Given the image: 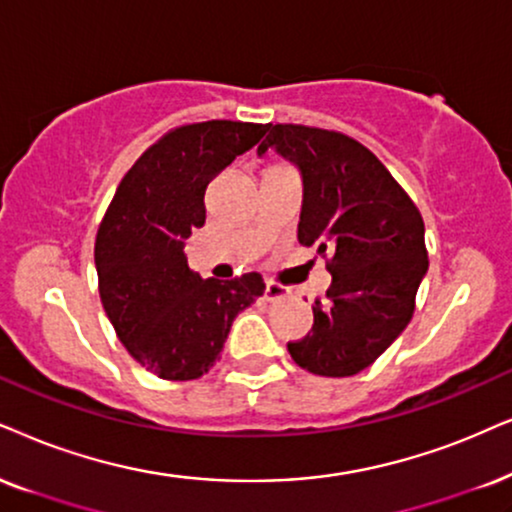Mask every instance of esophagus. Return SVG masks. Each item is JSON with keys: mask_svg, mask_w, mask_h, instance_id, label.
Segmentation results:
<instances>
[{"mask_svg": "<svg viewBox=\"0 0 512 512\" xmlns=\"http://www.w3.org/2000/svg\"><path fill=\"white\" fill-rule=\"evenodd\" d=\"M288 295H290V290L283 288V286H276V283H267V288H264V300H267V302L286 300Z\"/></svg>", "mask_w": 512, "mask_h": 512, "instance_id": "esophagus-1", "label": "esophagus"}]
</instances>
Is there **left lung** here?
<instances>
[{
    "label": "left lung",
    "instance_id": "8db88e82",
    "mask_svg": "<svg viewBox=\"0 0 512 512\" xmlns=\"http://www.w3.org/2000/svg\"><path fill=\"white\" fill-rule=\"evenodd\" d=\"M267 132L257 155L276 148L302 174L297 241L333 255L312 333L288 342V352L314 375H357L409 326L428 274L423 217L387 167L347 134L304 125Z\"/></svg>",
    "mask_w": 512,
    "mask_h": 512
}]
</instances>
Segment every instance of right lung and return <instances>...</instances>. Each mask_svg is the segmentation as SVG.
<instances>
[{
  "mask_svg": "<svg viewBox=\"0 0 512 512\" xmlns=\"http://www.w3.org/2000/svg\"><path fill=\"white\" fill-rule=\"evenodd\" d=\"M267 134L208 120L167 132L122 177L94 245L106 316L127 352L163 380H196L219 359L231 323L264 293L257 271L200 278L186 238L205 224V189Z\"/></svg>",
  "mask_w": 512,
  "mask_h": 512,
  "instance_id": "obj_1",
  "label": "right lung"
}]
</instances>
